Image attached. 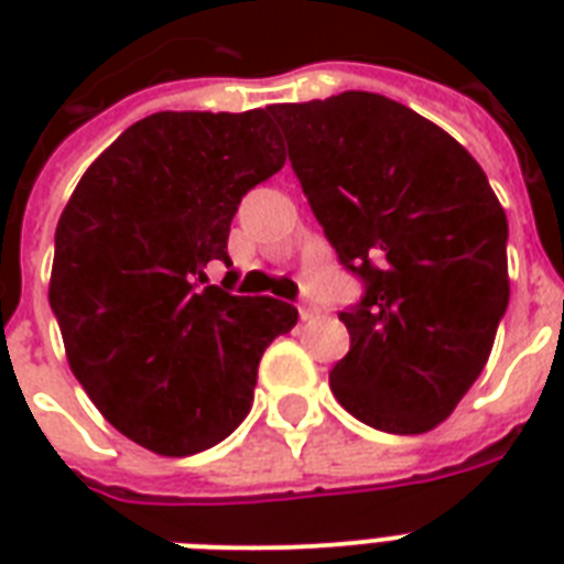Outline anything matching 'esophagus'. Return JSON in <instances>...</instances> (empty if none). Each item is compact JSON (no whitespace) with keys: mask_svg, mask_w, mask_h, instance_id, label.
<instances>
[{"mask_svg":"<svg viewBox=\"0 0 564 564\" xmlns=\"http://www.w3.org/2000/svg\"><path fill=\"white\" fill-rule=\"evenodd\" d=\"M299 316H301V322H307V318L316 316V307H313L310 301H301V304H299Z\"/></svg>","mask_w":564,"mask_h":564,"instance_id":"34e87169","label":"esophagus"}]
</instances>
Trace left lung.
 I'll list each match as a JSON object with an SVG mask.
<instances>
[{"instance_id": "obj_1", "label": "left lung", "mask_w": 564, "mask_h": 564, "mask_svg": "<svg viewBox=\"0 0 564 564\" xmlns=\"http://www.w3.org/2000/svg\"><path fill=\"white\" fill-rule=\"evenodd\" d=\"M310 210L362 295L336 401L383 433L445 421L489 360L509 304L507 213L454 137L377 93L272 105Z\"/></svg>"}]
</instances>
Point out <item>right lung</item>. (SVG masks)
Masks as SVG:
<instances>
[{"mask_svg": "<svg viewBox=\"0 0 564 564\" xmlns=\"http://www.w3.org/2000/svg\"><path fill=\"white\" fill-rule=\"evenodd\" d=\"M265 110H161L84 172L55 230L48 304L69 369L113 427L163 456L242 424L257 366L299 310L207 283L242 195L283 166ZM225 285V283H221Z\"/></svg>", "mask_w": 564, "mask_h": 564, "instance_id": "add662e5", "label": "right lung"}]
</instances>
